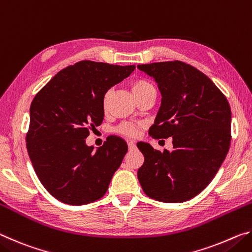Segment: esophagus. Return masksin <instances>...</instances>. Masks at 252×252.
Returning a JSON list of instances; mask_svg holds the SVG:
<instances>
[{
	"label": "esophagus",
	"instance_id": "obj_1",
	"mask_svg": "<svg viewBox=\"0 0 252 252\" xmlns=\"http://www.w3.org/2000/svg\"><path fill=\"white\" fill-rule=\"evenodd\" d=\"M127 147H129V150H134L135 144L133 141H130V142H127Z\"/></svg>",
	"mask_w": 252,
	"mask_h": 252
}]
</instances>
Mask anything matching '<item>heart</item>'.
Wrapping results in <instances>:
<instances>
[{
	"mask_svg": "<svg viewBox=\"0 0 252 252\" xmlns=\"http://www.w3.org/2000/svg\"><path fill=\"white\" fill-rule=\"evenodd\" d=\"M131 90H132V93H133V95L135 97H138V96L142 95V94H144V93H147L149 91L155 90V88H153V85L150 82H149V81L140 79V80H135L134 82L132 83ZM103 105L105 108L106 100H104ZM118 131L121 132V133H123V134H126V135L135 136L136 133H138V126H134V125H130V123H123V125H121L120 126L118 127Z\"/></svg>",
	"mask_w": 252,
	"mask_h": 252,
	"instance_id": "b5f03b06",
	"label": "heart"
}]
</instances>
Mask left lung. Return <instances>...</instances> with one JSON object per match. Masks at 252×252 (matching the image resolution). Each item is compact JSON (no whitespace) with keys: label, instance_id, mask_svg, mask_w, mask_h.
Masks as SVG:
<instances>
[{"label":"left lung","instance_id":"1","mask_svg":"<svg viewBox=\"0 0 252 252\" xmlns=\"http://www.w3.org/2000/svg\"><path fill=\"white\" fill-rule=\"evenodd\" d=\"M156 81L161 105L150 135L171 136L173 150L160 152L138 142L144 162L138 170L148 197L177 203L194 198L218 172L229 151L231 110L206 74L180 61L138 65Z\"/></svg>","mask_w":252,"mask_h":252}]
</instances>
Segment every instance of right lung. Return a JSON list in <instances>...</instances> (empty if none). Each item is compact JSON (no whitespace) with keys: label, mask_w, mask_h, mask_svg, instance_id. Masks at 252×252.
<instances>
[{"label":"right lung","mask_w":252,"mask_h":252,"mask_svg":"<svg viewBox=\"0 0 252 252\" xmlns=\"http://www.w3.org/2000/svg\"><path fill=\"white\" fill-rule=\"evenodd\" d=\"M135 65L81 61L60 71L30 106L27 148L37 178L59 201L81 206L102 198L127 151L110 135L94 150L85 139L104 118V95Z\"/></svg>","instance_id":"obj_1"}]
</instances>
